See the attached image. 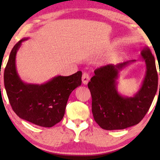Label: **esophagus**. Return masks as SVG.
Instances as JSON below:
<instances>
[{"mask_svg":"<svg viewBox=\"0 0 160 160\" xmlns=\"http://www.w3.org/2000/svg\"><path fill=\"white\" fill-rule=\"evenodd\" d=\"M89 80H90V76H89L88 73H87V72H84L82 77V83L85 84V85H87L89 82Z\"/></svg>","mask_w":160,"mask_h":160,"instance_id":"34e87169","label":"esophagus"}]
</instances>
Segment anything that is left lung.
<instances>
[{"mask_svg":"<svg viewBox=\"0 0 160 160\" xmlns=\"http://www.w3.org/2000/svg\"><path fill=\"white\" fill-rule=\"evenodd\" d=\"M141 57L147 70L141 88L133 97H123L118 94L116 79L119 70L135 60L116 66L109 64L94 71V75L88 85L92 100V112L94 121L102 128L112 131L135 126L148 112L158 90V75L155 57L149 47L143 48Z\"/></svg>","mask_w":160,"mask_h":160,"instance_id":"1","label":"left lung"}]
</instances>
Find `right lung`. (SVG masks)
<instances>
[{
	"label": "right lung",
	"mask_w": 160,
	"mask_h": 160,
	"mask_svg": "<svg viewBox=\"0 0 160 160\" xmlns=\"http://www.w3.org/2000/svg\"><path fill=\"white\" fill-rule=\"evenodd\" d=\"M23 38L10 52L4 71V85L12 110L19 117L35 125L50 128L63 119L70 93L82 83V72L54 77L42 85L25 83L15 66L16 53Z\"/></svg>",
	"instance_id": "add662e5"
}]
</instances>
